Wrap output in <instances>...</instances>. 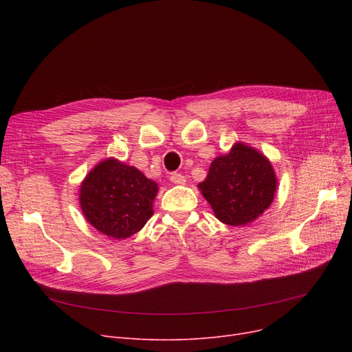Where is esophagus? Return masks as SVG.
Instances as JSON below:
<instances>
[{
    "instance_id": "34e87169",
    "label": "esophagus",
    "mask_w": 352,
    "mask_h": 352,
    "mask_svg": "<svg viewBox=\"0 0 352 352\" xmlns=\"http://www.w3.org/2000/svg\"><path fill=\"white\" fill-rule=\"evenodd\" d=\"M170 179H171V182H174V184H184V182H186V177H184V175L179 174V173H173L171 177H170Z\"/></svg>"
}]
</instances>
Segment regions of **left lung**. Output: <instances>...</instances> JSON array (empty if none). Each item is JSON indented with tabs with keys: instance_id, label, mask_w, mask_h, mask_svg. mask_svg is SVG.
Returning a JSON list of instances; mask_svg holds the SVG:
<instances>
[{
	"instance_id": "obj_1",
	"label": "left lung",
	"mask_w": 352,
	"mask_h": 352,
	"mask_svg": "<svg viewBox=\"0 0 352 352\" xmlns=\"http://www.w3.org/2000/svg\"><path fill=\"white\" fill-rule=\"evenodd\" d=\"M198 187L221 223L245 226L271 206L276 178L264 155L238 142L211 162L207 179Z\"/></svg>"
}]
</instances>
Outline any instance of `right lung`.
I'll use <instances>...</instances> for the list:
<instances>
[{
	"label": "right lung",
	"instance_id": "1",
	"mask_svg": "<svg viewBox=\"0 0 352 352\" xmlns=\"http://www.w3.org/2000/svg\"><path fill=\"white\" fill-rule=\"evenodd\" d=\"M157 191V184L134 166L109 158L84 179L81 210L92 227L124 239L137 234L150 219Z\"/></svg>",
	"mask_w": 352,
	"mask_h": 352
}]
</instances>
